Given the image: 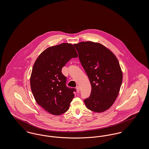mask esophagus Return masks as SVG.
Masks as SVG:
<instances>
[{"label": "esophagus", "mask_w": 149, "mask_h": 149, "mask_svg": "<svg viewBox=\"0 0 149 149\" xmlns=\"http://www.w3.org/2000/svg\"><path fill=\"white\" fill-rule=\"evenodd\" d=\"M76 89H77V93L79 92V91H80V88H79V86H77L76 87Z\"/></svg>", "instance_id": "obj_1"}]
</instances>
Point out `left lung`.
Masks as SVG:
<instances>
[{
	"mask_svg": "<svg viewBox=\"0 0 149 149\" xmlns=\"http://www.w3.org/2000/svg\"><path fill=\"white\" fill-rule=\"evenodd\" d=\"M91 83L89 97L84 100L88 109L102 112L112 106L122 82L119 62L113 54L99 43L81 42L74 45Z\"/></svg>",
	"mask_w": 149,
	"mask_h": 149,
	"instance_id": "8db88e82",
	"label": "left lung"
}]
</instances>
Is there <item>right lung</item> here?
I'll list each match as a JSON object with an SVG mask.
<instances>
[{
  "label": "right lung",
  "instance_id": "1",
  "mask_svg": "<svg viewBox=\"0 0 149 149\" xmlns=\"http://www.w3.org/2000/svg\"><path fill=\"white\" fill-rule=\"evenodd\" d=\"M77 57L73 45L63 43L47 48L36 60L30 78L31 91L37 104L52 114L66 112L74 97L76 89L66 86L61 70Z\"/></svg>",
  "mask_w": 149,
  "mask_h": 149
}]
</instances>
